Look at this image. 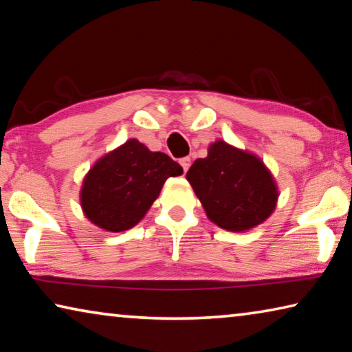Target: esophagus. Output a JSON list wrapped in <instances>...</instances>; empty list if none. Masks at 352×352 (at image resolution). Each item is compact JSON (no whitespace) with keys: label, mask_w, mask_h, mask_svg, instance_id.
<instances>
[{"label":"esophagus","mask_w":352,"mask_h":352,"mask_svg":"<svg viewBox=\"0 0 352 352\" xmlns=\"http://www.w3.org/2000/svg\"><path fill=\"white\" fill-rule=\"evenodd\" d=\"M180 164H182V168H183V172H184V174H186L188 169H189V166H190V158L189 157L180 158Z\"/></svg>","instance_id":"34e87169"}]
</instances>
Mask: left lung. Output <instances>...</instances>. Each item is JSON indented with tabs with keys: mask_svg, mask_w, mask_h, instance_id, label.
Listing matches in <instances>:
<instances>
[{
	"mask_svg": "<svg viewBox=\"0 0 352 352\" xmlns=\"http://www.w3.org/2000/svg\"><path fill=\"white\" fill-rule=\"evenodd\" d=\"M186 178L208 219L223 230L254 228L276 206L278 188L265 164L225 141H216L206 158L195 160Z\"/></svg>",
	"mask_w": 352,
	"mask_h": 352,
	"instance_id": "1",
	"label": "left lung"
}]
</instances>
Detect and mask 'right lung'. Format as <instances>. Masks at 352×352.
Masks as SVG:
<instances>
[{
  "instance_id": "1",
  "label": "right lung",
  "mask_w": 352,
  "mask_h": 352,
  "mask_svg": "<svg viewBox=\"0 0 352 352\" xmlns=\"http://www.w3.org/2000/svg\"><path fill=\"white\" fill-rule=\"evenodd\" d=\"M182 174V166L169 155L129 140L88 172L80 189L82 210L99 228L130 230L146 216L164 182Z\"/></svg>"
}]
</instances>
